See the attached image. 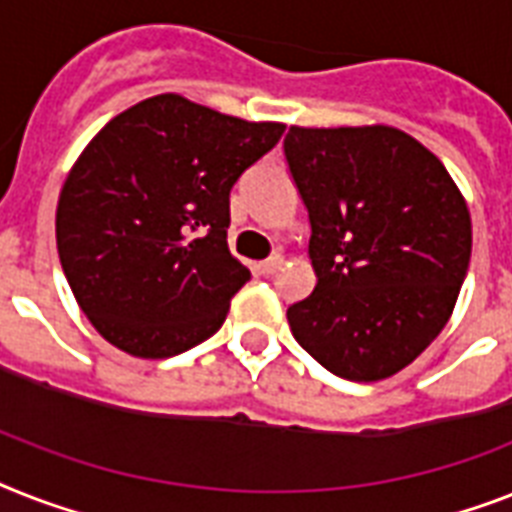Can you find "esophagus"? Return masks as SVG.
<instances>
[{"label":"esophagus","mask_w":512,"mask_h":512,"mask_svg":"<svg viewBox=\"0 0 512 512\" xmlns=\"http://www.w3.org/2000/svg\"><path fill=\"white\" fill-rule=\"evenodd\" d=\"M281 263H284V257L273 255V257H268V260H263V263H257V270H260L263 276H273V273L281 268Z\"/></svg>","instance_id":"1"}]
</instances>
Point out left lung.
<instances>
[{"label": "left lung", "mask_w": 512, "mask_h": 512, "mask_svg": "<svg viewBox=\"0 0 512 512\" xmlns=\"http://www.w3.org/2000/svg\"><path fill=\"white\" fill-rule=\"evenodd\" d=\"M289 176L310 220V297L286 310L334 376L381 381L434 342L471 263V215L447 168L405 131L289 128Z\"/></svg>", "instance_id": "1"}]
</instances>
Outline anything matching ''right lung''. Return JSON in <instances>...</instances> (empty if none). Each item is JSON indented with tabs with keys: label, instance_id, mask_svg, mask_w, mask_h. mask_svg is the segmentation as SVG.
Returning a JSON list of instances; mask_svg holds the SVG:
<instances>
[{
	"label": "right lung",
	"instance_id": "add662e5",
	"mask_svg": "<svg viewBox=\"0 0 512 512\" xmlns=\"http://www.w3.org/2000/svg\"><path fill=\"white\" fill-rule=\"evenodd\" d=\"M281 134V123H247L160 94L91 139L62 186L57 252L107 342L157 360L223 326L252 276L228 252V197Z\"/></svg>",
	"mask_w": 512,
	"mask_h": 512
}]
</instances>
